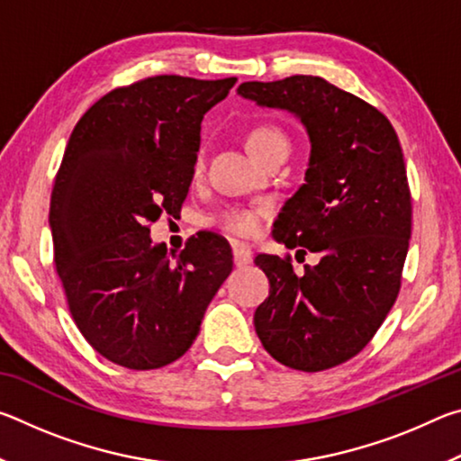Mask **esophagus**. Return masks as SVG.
<instances>
[{
	"label": "esophagus",
	"mask_w": 461,
	"mask_h": 461,
	"mask_svg": "<svg viewBox=\"0 0 461 461\" xmlns=\"http://www.w3.org/2000/svg\"><path fill=\"white\" fill-rule=\"evenodd\" d=\"M252 262V249L246 244H233V264L236 267H246V264Z\"/></svg>",
	"instance_id": "obj_1"
}]
</instances>
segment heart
Listing matches in <instances>:
<instances>
[{
	"instance_id": "1",
	"label": "heart",
	"mask_w": 461,
	"mask_h": 461,
	"mask_svg": "<svg viewBox=\"0 0 461 461\" xmlns=\"http://www.w3.org/2000/svg\"><path fill=\"white\" fill-rule=\"evenodd\" d=\"M248 148L256 158L262 160L264 156L270 154L276 148H288L286 136L275 126L262 123L248 131ZM203 168V152H197L194 156V173H199ZM264 212L262 209H248V207H233L225 209V212L217 217V223L221 225L225 231L236 233V236H254L260 228Z\"/></svg>"
}]
</instances>
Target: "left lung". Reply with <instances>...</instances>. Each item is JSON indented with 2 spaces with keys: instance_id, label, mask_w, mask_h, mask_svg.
<instances>
[{
  "instance_id": "8db88e82",
  "label": "left lung",
  "mask_w": 461,
  "mask_h": 461,
  "mask_svg": "<svg viewBox=\"0 0 461 461\" xmlns=\"http://www.w3.org/2000/svg\"><path fill=\"white\" fill-rule=\"evenodd\" d=\"M238 93L293 113L311 142L305 183L272 236L319 262L296 275L291 258L256 256L270 283L256 333L288 368H333L368 346L401 288L412 212L399 136L376 107L321 77L248 81Z\"/></svg>"
}]
</instances>
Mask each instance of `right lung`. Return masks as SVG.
Wrapping results in <instances>:
<instances>
[{"label":"right lung","instance_id":"obj_1","mask_svg":"<svg viewBox=\"0 0 461 461\" xmlns=\"http://www.w3.org/2000/svg\"><path fill=\"white\" fill-rule=\"evenodd\" d=\"M236 81L148 77L109 91L68 138L50 197L54 267L83 338L123 368L178 360L231 272L220 236L203 233L170 258L150 223L181 213L203 115Z\"/></svg>","mask_w":461,"mask_h":461}]
</instances>
